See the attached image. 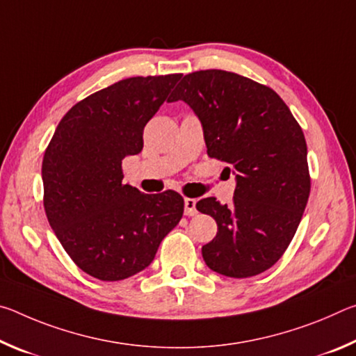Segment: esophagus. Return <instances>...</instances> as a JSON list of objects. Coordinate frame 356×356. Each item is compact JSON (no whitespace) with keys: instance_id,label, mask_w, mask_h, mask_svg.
<instances>
[{"instance_id":"1","label":"esophagus","mask_w":356,"mask_h":356,"mask_svg":"<svg viewBox=\"0 0 356 356\" xmlns=\"http://www.w3.org/2000/svg\"><path fill=\"white\" fill-rule=\"evenodd\" d=\"M185 215L188 216H195L197 213L196 210V200H193V197H185Z\"/></svg>"}]
</instances>
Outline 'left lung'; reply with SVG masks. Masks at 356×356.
I'll list each match as a JSON object with an SVG mask.
<instances>
[{
  "label": "left lung",
  "mask_w": 356,
  "mask_h": 356,
  "mask_svg": "<svg viewBox=\"0 0 356 356\" xmlns=\"http://www.w3.org/2000/svg\"><path fill=\"white\" fill-rule=\"evenodd\" d=\"M184 100L201 120L209 156L236 176L231 206L196 204L218 232L202 246L207 267L250 278L284 254L309 197L308 147L291 110L273 89L226 70L184 76L168 102Z\"/></svg>",
  "instance_id": "left-lung-1"
}]
</instances>
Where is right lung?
<instances>
[{"instance_id":"obj_1","label":"right lung","mask_w":356,"mask_h":356,"mask_svg":"<svg viewBox=\"0 0 356 356\" xmlns=\"http://www.w3.org/2000/svg\"><path fill=\"white\" fill-rule=\"evenodd\" d=\"M182 74L131 76L89 95L61 119L42 161L44 207L63 248L100 281L149 267L184 215L176 191L144 195L122 184V160Z\"/></svg>"}]
</instances>
